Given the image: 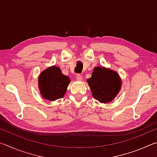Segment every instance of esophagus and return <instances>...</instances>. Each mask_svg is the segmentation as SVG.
Segmentation results:
<instances>
[{
  "label": "esophagus",
  "instance_id": "34e87169",
  "mask_svg": "<svg viewBox=\"0 0 157 157\" xmlns=\"http://www.w3.org/2000/svg\"><path fill=\"white\" fill-rule=\"evenodd\" d=\"M76 79H77V80H78V81H82V75H80V74H78V75H76Z\"/></svg>",
  "mask_w": 157,
  "mask_h": 157
}]
</instances>
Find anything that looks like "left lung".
I'll return each instance as SVG.
<instances>
[{
	"mask_svg": "<svg viewBox=\"0 0 157 157\" xmlns=\"http://www.w3.org/2000/svg\"><path fill=\"white\" fill-rule=\"evenodd\" d=\"M93 97L101 103H109L113 100L120 92L122 85L118 73L110 68L96 66L91 78L87 79Z\"/></svg>",
	"mask_w": 157,
	"mask_h": 157,
	"instance_id": "obj_1",
	"label": "left lung"
}]
</instances>
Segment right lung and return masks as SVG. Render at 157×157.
Wrapping results in <instances>:
<instances>
[{"instance_id":"obj_1","label":"right lung","mask_w":157,"mask_h":157,"mask_svg":"<svg viewBox=\"0 0 157 157\" xmlns=\"http://www.w3.org/2000/svg\"><path fill=\"white\" fill-rule=\"evenodd\" d=\"M70 82V78L63 75L58 66H50L39 76V92L44 99L55 101L64 96Z\"/></svg>"}]
</instances>
